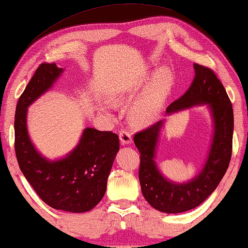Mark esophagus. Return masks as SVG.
I'll return each mask as SVG.
<instances>
[{
  "instance_id": "esophagus-1",
  "label": "esophagus",
  "mask_w": 248,
  "mask_h": 248,
  "mask_svg": "<svg viewBox=\"0 0 248 248\" xmlns=\"http://www.w3.org/2000/svg\"><path fill=\"white\" fill-rule=\"evenodd\" d=\"M120 140H121V143L123 145H131L133 143V140H132L130 132L126 130L120 131Z\"/></svg>"
}]
</instances>
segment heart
Here are the masks:
<instances>
[{"mask_svg":"<svg viewBox=\"0 0 248 248\" xmlns=\"http://www.w3.org/2000/svg\"><path fill=\"white\" fill-rule=\"evenodd\" d=\"M173 85V74L167 66H161L154 73L150 85L128 107V118L134 125H149L157 120ZM114 104L126 102L125 94H112ZM106 109V108H104Z\"/></svg>","mask_w":248,"mask_h":248,"instance_id":"b5f03b06","label":"heart"}]
</instances>
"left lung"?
Returning <instances> with one entry per match:
<instances>
[{"label":"left lung","instance_id":"8db88e82","mask_svg":"<svg viewBox=\"0 0 248 248\" xmlns=\"http://www.w3.org/2000/svg\"><path fill=\"white\" fill-rule=\"evenodd\" d=\"M195 78L184 95L167 108L166 116L195 106H204L210 114L213 136L202 168L195 177L184 182L172 181L155 161L160 134L167 118L134 136L141 154L139 179L146 202L166 214H180L198 207L211 193L227 171L232 157L234 112L220 80L209 68L193 63Z\"/></svg>","mask_w":248,"mask_h":248}]
</instances>
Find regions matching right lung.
Returning <instances> with one entry per match:
<instances>
[{"label":"right lung","instance_id":"right-lung-1","mask_svg":"<svg viewBox=\"0 0 248 248\" xmlns=\"http://www.w3.org/2000/svg\"><path fill=\"white\" fill-rule=\"evenodd\" d=\"M64 73L56 63L35 70L16 109V154L20 170L38 196L53 209L86 213L103 199L107 179L120 151L118 135L86 127L66 155L48 159L35 148L28 131V108L53 87Z\"/></svg>","mask_w":248,"mask_h":248}]
</instances>
